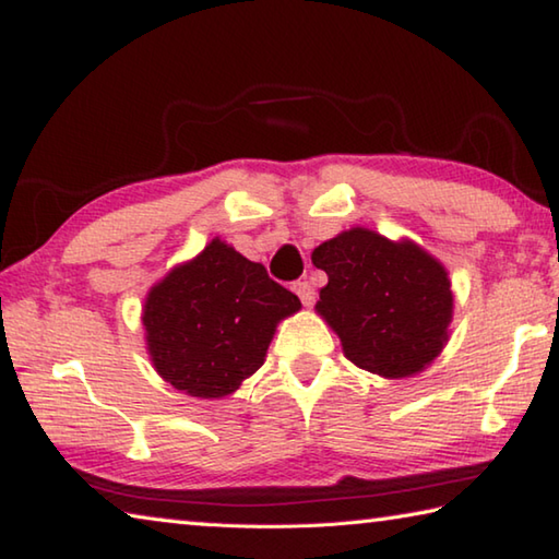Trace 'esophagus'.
Wrapping results in <instances>:
<instances>
[{
  "instance_id": "esophagus-1",
  "label": "esophagus",
  "mask_w": 559,
  "mask_h": 559,
  "mask_svg": "<svg viewBox=\"0 0 559 559\" xmlns=\"http://www.w3.org/2000/svg\"><path fill=\"white\" fill-rule=\"evenodd\" d=\"M294 292H297V297L301 299V304L304 307H311V304L316 301V289L311 287V282H294V287H292Z\"/></svg>"
}]
</instances>
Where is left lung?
Here are the masks:
<instances>
[{"instance_id":"obj_1","label":"left lung","mask_w":559,"mask_h":559,"mask_svg":"<svg viewBox=\"0 0 559 559\" xmlns=\"http://www.w3.org/2000/svg\"><path fill=\"white\" fill-rule=\"evenodd\" d=\"M311 260L329 275L316 311L360 370L402 379L443 350L452 289L445 267L424 248L350 228L316 248Z\"/></svg>"}]
</instances>
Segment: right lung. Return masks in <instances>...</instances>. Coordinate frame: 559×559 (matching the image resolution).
<instances>
[{"label": "right lung", "mask_w": 559, "mask_h": 559, "mask_svg": "<svg viewBox=\"0 0 559 559\" xmlns=\"http://www.w3.org/2000/svg\"><path fill=\"white\" fill-rule=\"evenodd\" d=\"M301 309L297 294L260 262L214 238L145 297L143 325L153 367L197 399L234 394L260 370L277 323Z\"/></svg>", "instance_id": "add662e5"}]
</instances>
